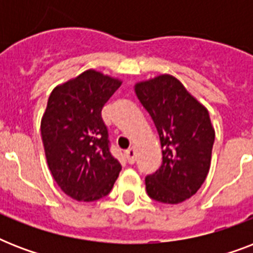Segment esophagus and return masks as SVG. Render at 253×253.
Returning a JSON list of instances; mask_svg holds the SVG:
<instances>
[{
	"instance_id": "obj_1",
	"label": "esophagus",
	"mask_w": 253,
	"mask_h": 253,
	"mask_svg": "<svg viewBox=\"0 0 253 253\" xmlns=\"http://www.w3.org/2000/svg\"><path fill=\"white\" fill-rule=\"evenodd\" d=\"M125 156H126L127 162L130 163V164H134L135 159H136V150H135V147L128 148V150L125 152Z\"/></svg>"
}]
</instances>
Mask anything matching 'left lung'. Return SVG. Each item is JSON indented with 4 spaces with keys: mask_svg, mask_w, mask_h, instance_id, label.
I'll list each match as a JSON object with an SVG mask.
<instances>
[{
    "mask_svg": "<svg viewBox=\"0 0 253 253\" xmlns=\"http://www.w3.org/2000/svg\"><path fill=\"white\" fill-rule=\"evenodd\" d=\"M162 144V167L146 177L148 196L163 204L184 202L201 188L211 164L215 131L208 109L170 75L135 84Z\"/></svg>",
    "mask_w": 253,
    "mask_h": 253,
    "instance_id": "8db88e82",
    "label": "left lung"
}]
</instances>
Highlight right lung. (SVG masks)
Listing matches in <instances>:
<instances>
[{
    "label": "right lung",
    "mask_w": 253,
    "mask_h": 253,
    "mask_svg": "<svg viewBox=\"0 0 253 253\" xmlns=\"http://www.w3.org/2000/svg\"><path fill=\"white\" fill-rule=\"evenodd\" d=\"M121 84L87 69L49 94L41 122L45 159L53 180L73 200L93 202L107 196L122 169L110 154L101 117Z\"/></svg>",
    "instance_id": "right-lung-1"
}]
</instances>
